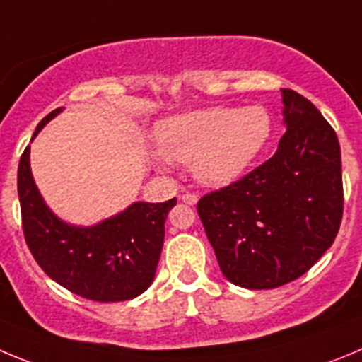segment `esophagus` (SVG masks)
Masks as SVG:
<instances>
[{"label":"esophagus","mask_w":362,"mask_h":362,"mask_svg":"<svg viewBox=\"0 0 362 362\" xmlns=\"http://www.w3.org/2000/svg\"><path fill=\"white\" fill-rule=\"evenodd\" d=\"M180 200L184 202V204H187V205H197L198 204V197H197V194H192V192H185V194H182Z\"/></svg>","instance_id":"34e87169"}]
</instances>
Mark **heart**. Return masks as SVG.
<instances>
[{
	"label": "heart",
	"mask_w": 362,
	"mask_h": 362,
	"mask_svg": "<svg viewBox=\"0 0 362 362\" xmlns=\"http://www.w3.org/2000/svg\"><path fill=\"white\" fill-rule=\"evenodd\" d=\"M272 134L273 119L261 105L189 110L157 124L158 150L150 151V160L160 170H168L171 160L191 162L202 185L225 187L255 162Z\"/></svg>",
	"instance_id": "heart-1"
}]
</instances>
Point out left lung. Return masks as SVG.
Wrapping results in <instances>:
<instances>
[{
	"label": "left lung",
	"mask_w": 362,
	"mask_h": 362,
	"mask_svg": "<svg viewBox=\"0 0 362 362\" xmlns=\"http://www.w3.org/2000/svg\"><path fill=\"white\" fill-rule=\"evenodd\" d=\"M282 116L286 134L275 155L198 202L223 275L246 289L302 276L332 246L343 218L336 132L291 89H282Z\"/></svg>",
	"instance_id": "obj_1"
}]
</instances>
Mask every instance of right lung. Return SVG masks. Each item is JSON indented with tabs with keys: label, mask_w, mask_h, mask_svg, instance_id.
Returning a JSON list of instances; mask_svg holds the SVG:
<instances>
[{
	"label": "right lung",
	"mask_w": 362,
	"mask_h": 362,
	"mask_svg": "<svg viewBox=\"0 0 362 362\" xmlns=\"http://www.w3.org/2000/svg\"><path fill=\"white\" fill-rule=\"evenodd\" d=\"M64 107L37 124L32 141ZM26 245L49 279L74 295L94 302H123L146 291L155 279L168 212L164 204L134 202L124 211L89 227L60 219L44 202L30 168V146L18 168Z\"/></svg>",
	"instance_id": "1"
}]
</instances>
